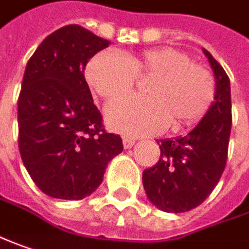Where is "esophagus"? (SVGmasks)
<instances>
[{"label": "esophagus", "instance_id": "34e87169", "mask_svg": "<svg viewBox=\"0 0 249 249\" xmlns=\"http://www.w3.org/2000/svg\"><path fill=\"white\" fill-rule=\"evenodd\" d=\"M135 143V141L134 139H131V138H124L123 139V145H124L125 149H131L132 146Z\"/></svg>", "mask_w": 249, "mask_h": 249}]
</instances>
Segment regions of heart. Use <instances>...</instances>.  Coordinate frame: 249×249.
Instances as JSON below:
<instances>
[{
  "instance_id": "b5f03b06",
  "label": "heart",
  "mask_w": 249,
  "mask_h": 249,
  "mask_svg": "<svg viewBox=\"0 0 249 249\" xmlns=\"http://www.w3.org/2000/svg\"><path fill=\"white\" fill-rule=\"evenodd\" d=\"M145 76H150L147 96H131L107 106L110 128L139 136L157 134L168 123L173 128L191 126L203 118L213 102L212 73L178 50L152 49L126 57L103 51L85 70L86 82L104 100L123 97L136 78Z\"/></svg>"
}]
</instances>
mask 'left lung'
I'll return each mask as SVG.
<instances>
[{
	"label": "left lung",
	"instance_id": "left-lung-1",
	"mask_svg": "<svg viewBox=\"0 0 249 249\" xmlns=\"http://www.w3.org/2000/svg\"><path fill=\"white\" fill-rule=\"evenodd\" d=\"M216 92L214 102L187 135L160 139V159L143 170L142 181L149 200L160 211L182 213L199 206L222 177L231 131L230 79L208 50Z\"/></svg>",
	"mask_w": 249,
	"mask_h": 249
}]
</instances>
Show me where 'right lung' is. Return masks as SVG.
<instances>
[{
    "label": "right lung",
    "mask_w": 249,
    "mask_h": 249,
    "mask_svg": "<svg viewBox=\"0 0 249 249\" xmlns=\"http://www.w3.org/2000/svg\"><path fill=\"white\" fill-rule=\"evenodd\" d=\"M110 41L79 25L55 30L27 61L18 99L19 152L46 195L78 200L103 181L108 161L124 149L106 132L85 68Z\"/></svg>",
    "instance_id": "1"
}]
</instances>
